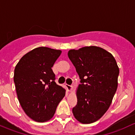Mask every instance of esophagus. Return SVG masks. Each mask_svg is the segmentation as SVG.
Instances as JSON below:
<instances>
[{
	"mask_svg": "<svg viewBox=\"0 0 135 135\" xmlns=\"http://www.w3.org/2000/svg\"><path fill=\"white\" fill-rule=\"evenodd\" d=\"M66 87H67L68 91H71L72 90V88H73V86L71 85H69V84H66Z\"/></svg>",
	"mask_w": 135,
	"mask_h": 135,
	"instance_id": "esophagus-1",
	"label": "esophagus"
}]
</instances>
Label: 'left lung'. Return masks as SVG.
<instances>
[{
	"instance_id": "obj_1",
	"label": "left lung",
	"mask_w": 135,
	"mask_h": 135,
	"mask_svg": "<svg viewBox=\"0 0 135 135\" xmlns=\"http://www.w3.org/2000/svg\"><path fill=\"white\" fill-rule=\"evenodd\" d=\"M68 56L81 83L73 115L84 124L96 122L109 109L117 90L119 68L116 60L106 50L95 46L70 50Z\"/></svg>"
}]
</instances>
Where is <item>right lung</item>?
<instances>
[{"label": "right lung", "instance_id": "obj_1", "mask_svg": "<svg viewBox=\"0 0 135 135\" xmlns=\"http://www.w3.org/2000/svg\"><path fill=\"white\" fill-rule=\"evenodd\" d=\"M61 51L45 47L32 50L23 56L14 70L18 99L28 116L44 122L54 116L66 90L55 83L52 67Z\"/></svg>", "mask_w": 135, "mask_h": 135}]
</instances>
